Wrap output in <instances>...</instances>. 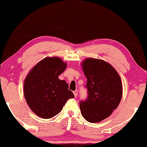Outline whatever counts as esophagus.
Wrapping results in <instances>:
<instances>
[{
    "label": "esophagus",
    "instance_id": "obj_1",
    "mask_svg": "<svg viewBox=\"0 0 147 147\" xmlns=\"http://www.w3.org/2000/svg\"><path fill=\"white\" fill-rule=\"evenodd\" d=\"M73 94L74 95V97H76L78 95V90H75L73 92Z\"/></svg>",
    "mask_w": 147,
    "mask_h": 147
}]
</instances>
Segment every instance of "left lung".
Instances as JSON below:
<instances>
[{"label":"left lung","instance_id":"obj_1","mask_svg":"<svg viewBox=\"0 0 147 147\" xmlns=\"http://www.w3.org/2000/svg\"><path fill=\"white\" fill-rule=\"evenodd\" d=\"M87 78L88 97L80 101L82 115L89 122H101L108 118L119 105L122 84L119 74L108 63L88 58L82 63Z\"/></svg>","mask_w":147,"mask_h":147}]
</instances>
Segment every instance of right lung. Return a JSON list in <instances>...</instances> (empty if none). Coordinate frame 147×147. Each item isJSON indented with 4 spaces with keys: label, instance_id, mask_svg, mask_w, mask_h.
Segmentation results:
<instances>
[{
    "label": "right lung",
    "instance_id": "add662e5",
    "mask_svg": "<svg viewBox=\"0 0 147 147\" xmlns=\"http://www.w3.org/2000/svg\"><path fill=\"white\" fill-rule=\"evenodd\" d=\"M66 67L67 64L61 58L47 57L39 61L25 78V100L39 117H53L61 111L67 100L74 97L66 81L58 78Z\"/></svg>",
    "mask_w": 147,
    "mask_h": 147
}]
</instances>
